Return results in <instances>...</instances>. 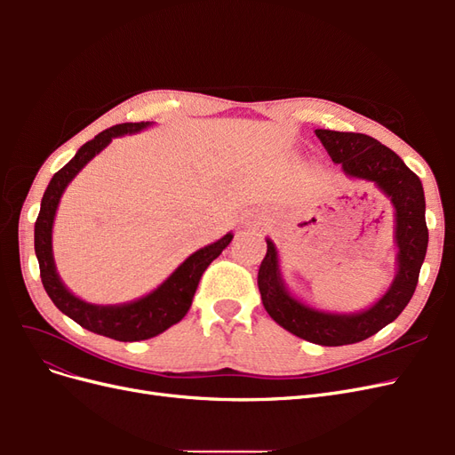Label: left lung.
I'll return each instance as SVG.
<instances>
[{
	"instance_id": "1",
	"label": "left lung",
	"mask_w": 455,
	"mask_h": 455,
	"mask_svg": "<svg viewBox=\"0 0 455 455\" xmlns=\"http://www.w3.org/2000/svg\"><path fill=\"white\" fill-rule=\"evenodd\" d=\"M315 134L346 174L374 182L385 196L391 197L396 211L398 273L378 304L356 315L321 313L294 299L281 283L277 251L267 239V252L258 269V288L266 311L275 323L294 336L319 346L336 347L374 336L403 313L416 292L429 229L425 222L421 180L393 149L361 132L316 129Z\"/></svg>"
}]
</instances>
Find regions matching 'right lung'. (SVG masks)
<instances>
[{
	"label": "right lung",
	"instance_id": "obj_1",
	"mask_svg": "<svg viewBox=\"0 0 455 455\" xmlns=\"http://www.w3.org/2000/svg\"><path fill=\"white\" fill-rule=\"evenodd\" d=\"M148 125L149 123L144 121L121 123V125H114L96 134L92 140L81 146L76 157L51 178L44 199H41V209L34 229V246L39 261L41 283H44L45 292L52 299V304L64 315L70 316V319H74L79 326L117 341H140L154 338L178 321H182L191 307V299H194L203 271L211 266L212 259L222 254V251L233 239L231 233H228L220 241L191 254L157 291L127 306H91L66 291V286L59 279L57 269H54L51 246L52 220L64 189L100 149L112 142L114 136L139 132Z\"/></svg>",
	"mask_w": 455,
	"mask_h": 455
}]
</instances>
